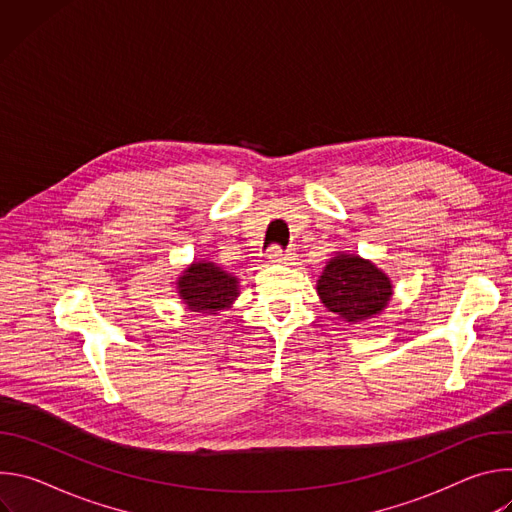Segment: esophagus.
<instances>
[{"mask_svg": "<svg viewBox=\"0 0 512 512\" xmlns=\"http://www.w3.org/2000/svg\"><path fill=\"white\" fill-rule=\"evenodd\" d=\"M267 259L273 261V263H291V261L296 259V253L291 251V249H281V247L273 245L267 251Z\"/></svg>", "mask_w": 512, "mask_h": 512, "instance_id": "esophagus-1", "label": "esophagus"}]
</instances>
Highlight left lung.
<instances>
[{
  "mask_svg": "<svg viewBox=\"0 0 512 512\" xmlns=\"http://www.w3.org/2000/svg\"><path fill=\"white\" fill-rule=\"evenodd\" d=\"M316 289L328 312L348 324L375 318L393 296V283L387 273L373 261L348 253H336L326 263Z\"/></svg>",
  "mask_w": 512,
  "mask_h": 512,
  "instance_id": "8db88e82",
  "label": "left lung"
}]
</instances>
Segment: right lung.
Here are the masks:
<instances>
[{
  "instance_id": "right-lung-1",
  "label": "right lung",
  "mask_w": 512,
  "mask_h": 512,
  "mask_svg": "<svg viewBox=\"0 0 512 512\" xmlns=\"http://www.w3.org/2000/svg\"><path fill=\"white\" fill-rule=\"evenodd\" d=\"M176 289L190 312L218 314L239 298V279L212 261H194L176 279Z\"/></svg>"
}]
</instances>
